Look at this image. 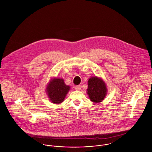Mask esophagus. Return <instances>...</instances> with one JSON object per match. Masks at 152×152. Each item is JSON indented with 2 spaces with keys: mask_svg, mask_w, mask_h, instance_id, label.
<instances>
[{
  "mask_svg": "<svg viewBox=\"0 0 152 152\" xmlns=\"http://www.w3.org/2000/svg\"><path fill=\"white\" fill-rule=\"evenodd\" d=\"M75 89L76 91H80L81 89V86H76L75 87Z\"/></svg>",
  "mask_w": 152,
  "mask_h": 152,
  "instance_id": "obj_1",
  "label": "esophagus"
}]
</instances>
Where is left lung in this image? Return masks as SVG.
<instances>
[{"label": "left lung", "mask_w": 152, "mask_h": 152, "mask_svg": "<svg viewBox=\"0 0 152 152\" xmlns=\"http://www.w3.org/2000/svg\"><path fill=\"white\" fill-rule=\"evenodd\" d=\"M87 94L91 100L94 103L100 102L104 99L107 94V88L102 80L94 76L91 77L88 81Z\"/></svg>", "instance_id": "obj_1"}]
</instances>
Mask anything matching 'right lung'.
<instances>
[{
    "instance_id": "1",
    "label": "right lung",
    "mask_w": 152,
    "mask_h": 152,
    "mask_svg": "<svg viewBox=\"0 0 152 152\" xmlns=\"http://www.w3.org/2000/svg\"><path fill=\"white\" fill-rule=\"evenodd\" d=\"M71 87L66 86L63 79L53 78L50 80L46 88V92L50 101L58 104L64 100Z\"/></svg>"
}]
</instances>
